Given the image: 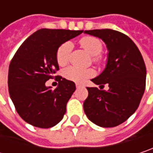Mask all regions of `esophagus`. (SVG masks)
I'll list each match as a JSON object with an SVG mask.
<instances>
[{"instance_id": "obj_1", "label": "esophagus", "mask_w": 153, "mask_h": 153, "mask_svg": "<svg viewBox=\"0 0 153 153\" xmlns=\"http://www.w3.org/2000/svg\"><path fill=\"white\" fill-rule=\"evenodd\" d=\"M76 89H79V88H81V87H82V85H81V84H76Z\"/></svg>"}]
</instances>
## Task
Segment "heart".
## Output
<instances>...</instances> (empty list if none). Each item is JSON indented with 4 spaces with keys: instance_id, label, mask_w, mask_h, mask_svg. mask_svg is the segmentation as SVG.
<instances>
[{
    "instance_id": "obj_1",
    "label": "heart",
    "mask_w": 153,
    "mask_h": 153,
    "mask_svg": "<svg viewBox=\"0 0 153 153\" xmlns=\"http://www.w3.org/2000/svg\"><path fill=\"white\" fill-rule=\"evenodd\" d=\"M80 45L85 49L91 56H93V61L99 62L98 55L103 50V43L100 39L94 36H84L80 40ZM73 45L71 42H66L62 43L57 49L56 52V62L60 66H64L68 63ZM94 71L91 69H81L77 67L71 66L65 69L63 71V76L66 79L72 82H84L88 78L94 76Z\"/></svg>"
}]
</instances>
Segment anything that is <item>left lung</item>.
I'll use <instances>...</instances> for the list:
<instances>
[{"label":"left lung","instance_id":"left-lung-1","mask_svg":"<svg viewBox=\"0 0 153 153\" xmlns=\"http://www.w3.org/2000/svg\"><path fill=\"white\" fill-rule=\"evenodd\" d=\"M85 34L102 39L106 44L107 62L103 72L91 79L102 91L87 87L83 103L87 117L100 127H114L126 121L140 104L146 89V69L142 55L132 40L112 29L86 30Z\"/></svg>","mask_w":153,"mask_h":153}]
</instances>
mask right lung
I'll return each instance as SVG.
<instances>
[{
	"mask_svg": "<svg viewBox=\"0 0 153 153\" xmlns=\"http://www.w3.org/2000/svg\"><path fill=\"white\" fill-rule=\"evenodd\" d=\"M82 32L42 28L26 39L15 54L8 69V91L18 114L27 124L50 128L62 119L76 84L60 77L58 86L52 90L45 82L59 70L57 49Z\"/></svg>",
	"mask_w": 153,
	"mask_h": 153,
	"instance_id": "1",
	"label": "right lung"
}]
</instances>
